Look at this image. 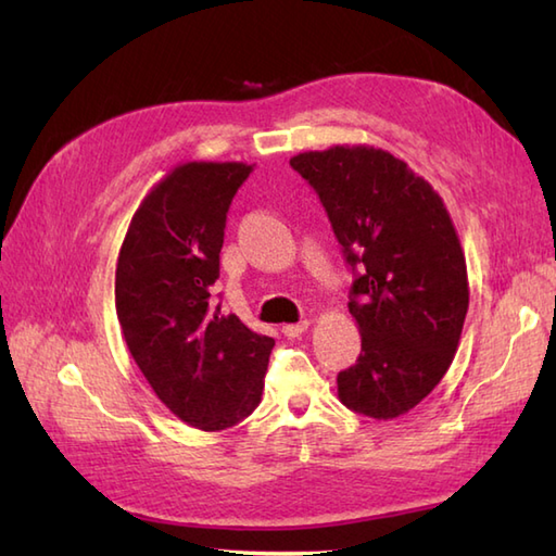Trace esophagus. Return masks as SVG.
<instances>
[{"label": "esophagus", "instance_id": "esophagus-1", "mask_svg": "<svg viewBox=\"0 0 556 556\" xmlns=\"http://www.w3.org/2000/svg\"><path fill=\"white\" fill-rule=\"evenodd\" d=\"M308 320H303V323H296V325H285V327H281V332H285L289 339H299L303 332H305V329H308Z\"/></svg>", "mask_w": 556, "mask_h": 556}]
</instances>
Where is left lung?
<instances>
[{
	"label": "left lung",
	"mask_w": 556,
	"mask_h": 556,
	"mask_svg": "<svg viewBox=\"0 0 556 556\" xmlns=\"http://www.w3.org/2000/svg\"><path fill=\"white\" fill-rule=\"evenodd\" d=\"M291 167L327 212L356 271L349 313L356 365L337 375L346 408L392 420L440 384L468 313V271L444 200L404 160L372 146L299 152Z\"/></svg>",
	"instance_id": "8db88e82"
}]
</instances>
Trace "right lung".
<instances>
[{
  "mask_svg": "<svg viewBox=\"0 0 556 556\" xmlns=\"http://www.w3.org/2000/svg\"><path fill=\"white\" fill-rule=\"evenodd\" d=\"M243 162H184L152 186L116 260V317L128 351L176 418L217 432L260 404L275 339L212 311Z\"/></svg>",
  "mask_w": 556,
  "mask_h": 556,
  "instance_id": "1",
  "label": "right lung"
}]
</instances>
